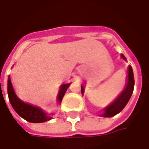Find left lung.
I'll return each mask as SVG.
<instances>
[{
    "instance_id": "1",
    "label": "left lung",
    "mask_w": 149,
    "mask_h": 149,
    "mask_svg": "<svg viewBox=\"0 0 149 149\" xmlns=\"http://www.w3.org/2000/svg\"><path fill=\"white\" fill-rule=\"evenodd\" d=\"M122 58L124 60H126L125 56L124 55H121ZM134 76H133V72L132 68L131 65H129L128 67V83L125 87V90L123 91L121 94L119 96L116 100L111 104L109 106L107 107L104 109V112L102 116L104 117H112L113 116L116 115L117 113L121 112L124 109V108L126 106V104H128V100L131 98V96L133 93L134 89ZM81 92L82 93H84V87L81 86Z\"/></svg>"
}]
</instances>
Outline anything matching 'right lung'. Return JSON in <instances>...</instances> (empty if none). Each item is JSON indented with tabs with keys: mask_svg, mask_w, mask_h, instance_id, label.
<instances>
[{
	"mask_svg": "<svg viewBox=\"0 0 149 149\" xmlns=\"http://www.w3.org/2000/svg\"><path fill=\"white\" fill-rule=\"evenodd\" d=\"M69 85L70 84H65L61 85V88L58 94V99H57L59 102H61L63 97L66 90L69 87ZM8 100L15 111L17 112L18 115L24 120H26L27 121L31 122V123H42V122L48 121L52 119V116L47 115L45 112H43L39 108L24 103L22 100H20L14 93L9 77L8 78Z\"/></svg>",
	"mask_w": 149,
	"mask_h": 149,
	"instance_id": "right-lung-1",
	"label": "right lung"
}]
</instances>
